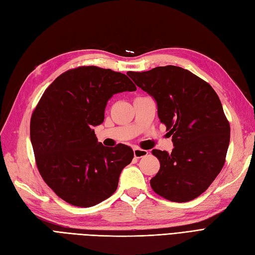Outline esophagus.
Wrapping results in <instances>:
<instances>
[{
  "instance_id": "esophagus-1",
  "label": "esophagus",
  "mask_w": 255,
  "mask_h": 255,
  "mask_svg": "<svg viewBox=\"0 0 255 255\" xmlns=\"http://www.w3.org/2000/svg\"><path fill=\"white\" fill-rule=\"evenodd\" d=\"M133 151H134V156L136 157V159H140V157H143L148 154L147 150L139 149V148H134Z\"/></svg>"
}]
</instances>
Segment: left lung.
I'll return each mask as SVG.
<instances>
[{
	"label": "left lung",
	"mask_w": 255,
	"mask_h": 255,
	"mask_svg": "<svg viewBox=\"0 0 255 255\" xmlns=\"http://www.w3.org/2000/svg\"><path fill=\"white\" fill-rule=\"evenodd\" d=\"M157 104V115L174 142L171 153L152 150L160 169L150 180L156 194L176 203L196 198L224 166L230 122L212 87L182 67L157 66L128 72Z\"/></svg>",
	"instance_id": "left-lung-1"
}]
</instances>
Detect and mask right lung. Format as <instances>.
<instances>
[{"label":"right lung","instance_id":"right-lung-1","mask_svg":"<svg viewBox=\"0 0 255 255\" xmlns=\"http://www.w3.org/2000/svg\"><path fill=\"white\" fill-rule=\"evenodd\" d=\"M135 90L127 75L99 66L68 70L45 90L31 117V142L40 176L66 203L91 207L115 193L134 152L122 143L104 147L92 128L114 94Z\"/></svg>","mask_w":255,"mask_h":255}]
</instances>
